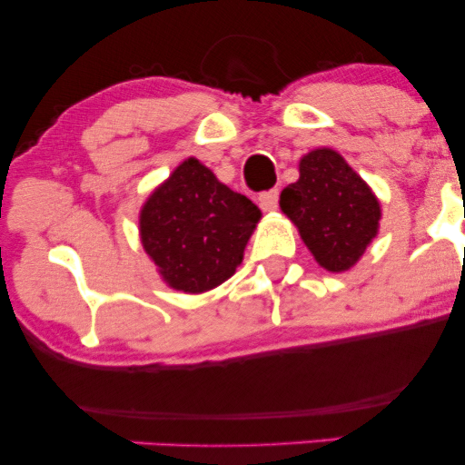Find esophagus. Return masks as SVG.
I'll return each mask as SVG.
<instances>
[{"mask_svg": "<svg viewBox=\"0 0 465 465\" xmlns=\"http://www.w3.org/2000/svg\"><path fill=\"white\" fill-rule=\"evenodd\" d=\"M277 199H280V190L262 192V194H260V205H262V210L266 212H273L277 210Z\"/></svg>", "mask_w": 465, "mask_h": 465, "instance_id": "34e87169", "label": "esophagus"}]
</instances>
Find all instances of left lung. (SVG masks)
I'll list each match as a JSON object with an SVG mask.
<instances>
[{
	"label": "left lung",
	"instance_id": "8db88e82",
	"mask_svg": "<svg viewBox=\"0 0 465 465\" xmlns=\"http://www.w3.org/2000/svg\"><path fill=\"white\" fill-rule=\"evenodd\" d=\"M280 207L330 273L356 266L381 229V201L332 148L303 154L300 179L282 190Z\"/></svg>",
	"mask_w": 465,
	"mask_h": 465
}]
</instances>
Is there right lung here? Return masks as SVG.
I'll return each instance as SVG.
<instances>
[{"mask_svg": "<svg viewBox=\"0 0 465 465\" xmlns=\"http://www.w3.org/2000/svg\"><path fill=\"white\" fill-rule=\"evenodd\" d=\"M260 218L255 203L188 157L143 201L142 247L165 286L199 295L236 273Z\"/></svg>", "mask_w": 465, "mask_h": 465, "instance_id": "1", "label": "right lung"}]
</instances>
